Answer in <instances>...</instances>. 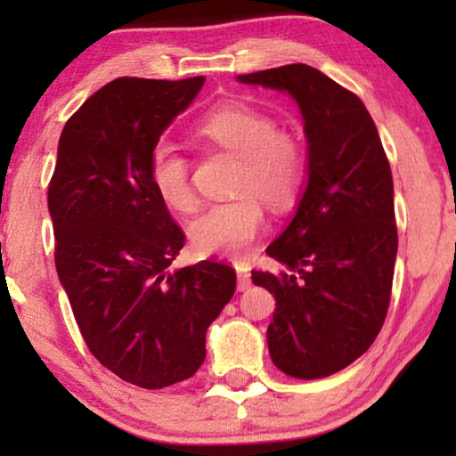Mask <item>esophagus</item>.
Listing matches in <instances>:
<instances>
[{"mask_svg": "<svg viewBox=\"0 0 456 456\" xmlns=\"http://www.w3.org/2000/svg\"><path fill=\"white\" fill-rule=\"evenodd\" d=\"M236 272H239V290L251 289V273H248V267L245 264H236Z\"/></svg>", "mask_w": 456, "mask_h": 456, "instance_id": "esophagus-1", "label": "esophagus"}]
</instances>
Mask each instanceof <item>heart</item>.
Wrapping results in <instances>:
<instances>
[{
	"instance_id": "1",
	"label": "heart",
	"mask_w": 456,
	"mask_h": 456,
	"mask_svg": "<svg viewBox=\"0 0 456 456\" xmlns=\"http://www.w3.org/2000/svg\"><path fill=\"white\" fill-rule=\"evenodd\" d=\"M195 134L239 155L232 201L209 205L189 226L191 245L201 255L240 257L265 226L259 199L286 209L301 195L309 174L303 139L282 130L276 118L242 102L217 105L197 122ZM149 183L159 201L178 214L195 209L191 164L178 147L161 142L149 158Z\"/></svg>"
}]
</instances>
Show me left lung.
Listing matches in <instances>:
<instances>
[{
    "label": "left lung",
    "instance_id": "8db88e82",
    "mask_svg": "<svg viewBox=\"0 0 456 456\" xmlns=\"http://www.w3.org/2000/svg\"><path fill=\"white\" fill-rule=\"evenodd\" d=\"M289 91L305 118L309 183L289 228L265 248L280 272L253 270L276 298L267 326L273 365L328 378L361 357L388 314L398 232L388 158L353 91L307 64L239 74Z\"/></svg>",
    "mask_w": 456,
    "mask_h": 456
}]
</instances>
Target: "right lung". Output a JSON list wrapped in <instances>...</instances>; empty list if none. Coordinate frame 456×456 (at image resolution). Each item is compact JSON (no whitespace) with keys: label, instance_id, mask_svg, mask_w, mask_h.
<instances>
[{"label":"right lung","instance_id":"right-lung-1","mask_svg":"<svg viewBox=\"0 0 456 456\" xmlns=\"http://www.w3.org/2000/svg\"><path fill=\"white\" fill-rule=\"evenodd\" d=\"M203 77H122L61 130L47 205L55 270L93 357L124 382L159 390L195 376L205 332L236 289L226 264L170 272L183 228L149 183L159 136Z\"/></svg>","mask_w":456,"mask_h":456}]
</instances>
